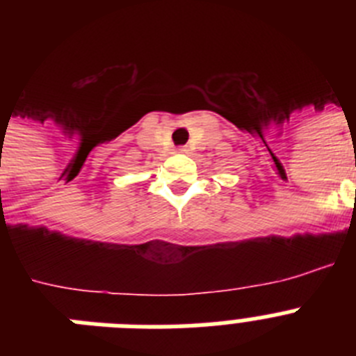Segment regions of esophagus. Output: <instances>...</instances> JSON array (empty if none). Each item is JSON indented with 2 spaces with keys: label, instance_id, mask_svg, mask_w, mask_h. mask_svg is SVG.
I'll return each instance as SVG.
<instances>
[{
  "label": "esophagus",
  "instance_id": "obj_1",
  "mask_svg": "<svg viewBox=\"0 0 356 356\" xmlns=\"http://www.w3.org/2000/svg\"><path fill=\"white\" fill-rule=\"evenodd\" d=\"M185 151H187L185 147H178V149H176V153H185Z\"/></svg>",
  "mask_w": 356,
  "mask_h": 356
}]
</instances>
